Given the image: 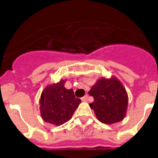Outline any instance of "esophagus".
I'll return each mask as SVG.
<instances>
[{"label":"esophagus","instance_id":"esophagus-1","mask_svg":"<svg viewBox=\"0 0 158 158\" xmlns=\"http://www.w3.org/2000/svg\"><path fill=\"white\" fill-rule=\"evenodd\" d=\"M88 97H89V96H88V95H85V96H84V97H82V98H81V100H82L83 102H86V101L88 100Z\"/></svg>","mask_w":158,"mask_h":158}]
</instances>
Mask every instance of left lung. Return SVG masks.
<instances>
[{
    "label": "left lung",
    "instance_id": "left-lung-1",
    "mask_svg": "<svg viewBox=\"0 0 158 158\" xmlns=\"http://www.w3.org/2000/svg\"><path fill=\"white\" fill-rule=\"evenodd\" d=\"M89 95L94 97L89 104L97 119L103 123H114L123 119L128 106V95L115 77L102 78L91 87Z\"/></svg>",
    "mask_w": 158,
    "mask_h": 158
}]
</instances>
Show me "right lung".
Returning <instances> with one entry per match:
<instances>
[{"instance_id":"1","label":"right lung","mask_w":158,"mask_h":158,"mask_svg":"<svg viewBox=\"0 0 158 158\" xmlns=\"http://www.w3.org/2000/svg\"><path fill=\"white\" fill-rule=\"evenodd\" d=\"M66 80L46 86L40 99L42 119L53 125H62L71 119L81 100L75 98L72 89L64 87Z\"/></svg>"}]
</instances>
